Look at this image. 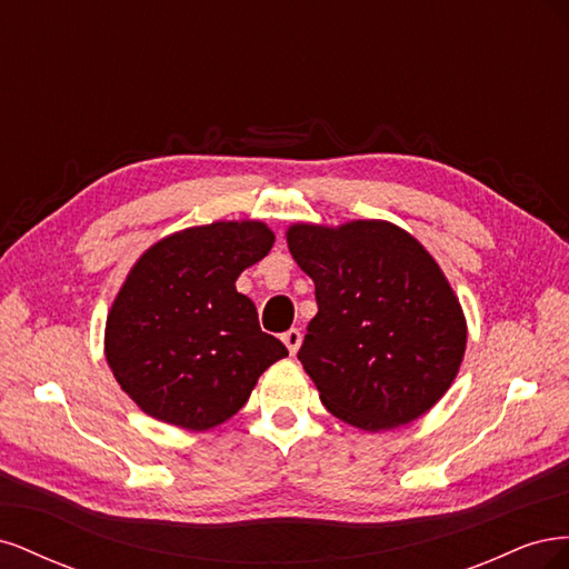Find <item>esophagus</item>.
Wrapping results in <instances>:
<instances>
[{
    "instance_id": "1",
    "label": "esophagus",
    "mask_w": 569,
    "mask_h": 569,
    "mask_svg": "<svg viewBox=\"0 0 569 569\" xmlns=\"http://www.w3.org/2000/svg\"><path fill=\"white\" fill-rule=\"evenodd\" d=\"M301 339H303V335L297 330V327H291V330H287V332L282 335V341H284V347L289 349V353H297V351H299Z\"/></svg>"
}]
</instances>
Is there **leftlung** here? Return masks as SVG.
<instances>
[{
  "mask_svg": "<svg viewBox=\"0 0 569 569\" xmlns=\"http://www.w3.org/2000/svg\"><path fill=\"white\" fill-rule=\"evenodd\" d=\"M287 242L316 282L299 360L322 406L366 432L420 418L451 387L468 341L435 258L382 220L295 226Z\"/></svg>",
  "mask_w": 569,
  "mask_h": 569,
  "instance_id": "left-lung-1",
  "label": "left lung"
}]
</instances>
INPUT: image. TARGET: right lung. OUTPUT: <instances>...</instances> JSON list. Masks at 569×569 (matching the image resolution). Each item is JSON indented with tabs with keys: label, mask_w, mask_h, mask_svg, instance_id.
I'll use <instances>...</instances> for the list:
<instances>
[{
	"label": "right lung",
	"mask_w": 569,
	"mask_h": 569,
	"mask_svg": "<svg viewBox=\"0 0 569 569\" xmlns=\"http://www.w3.org/2000/svg\"><path fill=\"white\" fill-rule=\"evenodd\" d=\"M274 242L263 222H213L153 244L107 320L118 385L151 418L203 432L249 401L284 343L258 325L234 282Z\"/></svg>",
	"instance_id": "obj_1"
}]
</instances>
